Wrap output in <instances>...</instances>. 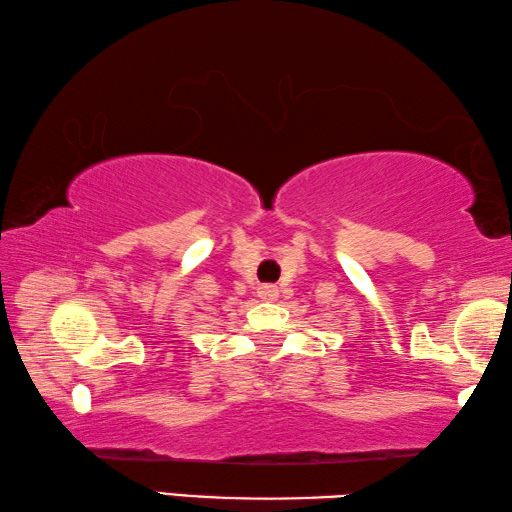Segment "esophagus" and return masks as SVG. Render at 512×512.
<instances>
[{"mask_svg": "<svg viewBox=\"0 0 512 512\" xmlns=\"http://www.w3.org/2000/svg\"><path fill=\"white\" fill-rule=\"evenodd\" d=\"M257 296L262 300H275L277 298V287H273V284H262V287L257 289Z\"/></svg>", "mask_w": 512, "mask_h": 512, "instance_id": "obj_1", "label": "esophagus"}]
</instances>
